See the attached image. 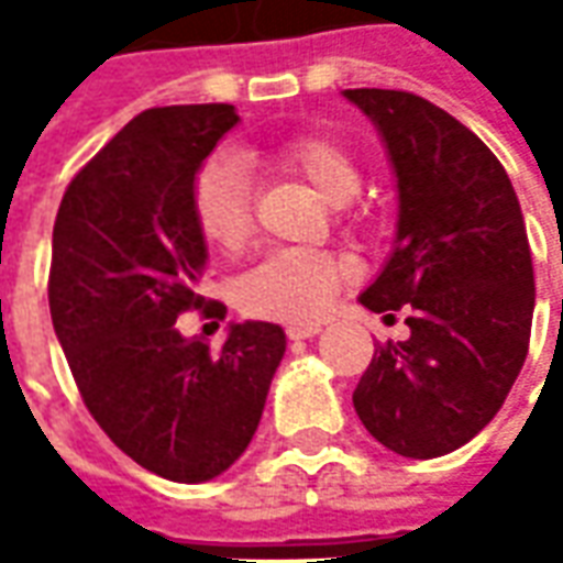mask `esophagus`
I'll use <instances>...</instances> for the list:
<instances>
[{
    "mask_svg": "<svg viewBox=\"0 0 563 563\" xmlns=\"http://www.w3.org/2000/svg\"><path fill=\"white\" fill-rule=\"evenodd\" d=\"M322 325L319 322H289L286 325V338L289 341H307V338H317Z\"/></svg>",
    "mask_w": 563,
    "mask_h": 563,
    "instance_id": "34e87169",
    "label": "esophagus"
}]
</instances>
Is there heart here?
<instances>
[{
	"label": "heart",
	"mask_w": 563,
	"mask_h": 563,
	"mask_svg": "<svg viewBox=\"0 0 563 563\" xmlns=\"http://www.w3.org/2000/svg\"><path fill=\"white\" fill-rule=\"evenodd\" d=\"M250 159L298 174L334 208L362 192L353 153L329 135H295L253 144ZM192 217L201 238L222 253L244 250L253 232V184L234 156H213L192 184ZM346 280L341 258L319 250H274L238 280V307L256 319H313L325 313Z\"/></svg>",
	"instance_id": "heart-1"
}]
</instances>
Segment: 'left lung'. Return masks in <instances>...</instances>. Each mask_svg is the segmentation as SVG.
<instances>
[{
    "label": "left lung",
    "instance_id": "8db88e82",
    "mask_svg": "<svg viewBox=\"0 0 563 563\" xmlns=\"http://www.w3.org/2000/svg\"><path fill=\"white\" fill-rule=\"evenodd\" d=\"M389 153L398 222L374 313L407 307L410 338L379 346L353 391L371 437L437 459L495 419L519 377L533 317L519 198L492 150L443 108L401 90H343ZM391 317V313H389Z\"/></svg>",
    "mask_w": 563,
    "mask_h": 563
}]
</instances>
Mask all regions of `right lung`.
Here are the masks:
<instances>
[{"instance_id":"obj_1","label":"right lung","mask_w":563,"mask_h":563,"mask_svg":"<svg viewBox=\"0 0 563 563\" xmlns=\"http://www.w3.org/2000/svg\"><path fill=\"white\" fill-rule=\"evenodd\" d=\"M238 120L234 104L150 108L80 168L54 222L47 298L80 398L172 483H208L244 455L286 353L274 322H232L222 350L174 325L205 307L192 184Z\"/></svg>"}]
</instances>
